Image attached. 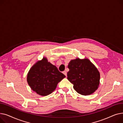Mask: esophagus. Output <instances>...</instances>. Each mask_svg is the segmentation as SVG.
I'll return each instance as SVG.
<instances>
[{"mask_svg":"<svg viewBox=\"0 0 123 123\" xmlns=\"http://www.w3.org/2000/svg\"><path fill=\"white\" fill-rule=\"evenodd\" d=\"M63 73L66 76V77H67V72L66 71H63Z\"/></svg>","mask_w":123,"mask_h":123,"instance_id":"34e87169","label":"esophagus"}]
</instances>
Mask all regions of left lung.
<instances>
[{
  "mask_svg": "<svg viewBox=\"0 0 123 123\" xmlns=\"http://www.w3.org/2000/svg\"><path fill=\"white\" fill-rule=\"evenodd\" d=\"M68 80L79 94L87 96L93 94L100 84V74L98 69L88 58H77L71 60L68 65Z\"/></svg>",
  "mask_w": 123,
  "mask_h": 123,
  "instance_id": "8db88e82",
  "label": "left lung"
}]
</instances>
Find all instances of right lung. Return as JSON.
<instances>
[{"label": "right lung", "mask_w": 123, "mask_h": 123, "mask_svg": "<svg viewBox=\"0 0 123 123\" xmlns=\"http://www.w3.org/2000/svg\"><path fill=\"white\" fill-rule=\"evenodd\" d=\"M65 77L57 68L43 57L30 69L27 81L31 89L40 96H47L52 93L58 83Z\"/></svg>", "instance_id": "right-lung-1"}]
</instances>
